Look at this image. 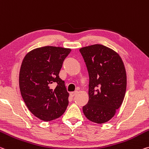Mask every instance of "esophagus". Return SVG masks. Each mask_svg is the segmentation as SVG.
<instances>
[{"mask_svg":"<svg viewBox=\"0 0 149 149\" xmlns=\"http://www.w3.org/2000/svg\"><path fill=\"white\" fill-rule=\"evenodd\" d=\"M77 93V91H72V92H71V93H70V96H71V97H74V95H76V93Z\"/></svg>","mask_w":149,"mask_h":149,"instance_id":"34e87169","label":"esophagus"}]
</instances>
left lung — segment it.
Listing matches in <instances>:
<instances>
[{
  "instance_id": "left-lung-1",
  "label": "left lung",
  "mask_w": 149,
  "mask_h": 149,
  "mask_svg": "<svg viewBox=\"0 0 149 149\" xmlns=\"http://www.w3.org/2000/svg\"><path fill=\"white\" fill-rule=\"evenodd\" d=\"M89 77V101L83 107L87 119L104 123L114 116L125 95L127 75L121 58L101 44L79 49Z\"/></svg>"
}]
</instances>
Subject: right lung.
Returning <instances> with one entry per match:
<instances>
[{
    "instance_id": "obj_1",
    "label": "right lung",
    "mask_w": 149,
    "mask_h": 149,
    "mask_svg": "<svg viewBox=\"0 0 149 149\" xmlns=\"http://www.w3.org/2000/svg\"><path fill=\"white\" fill-rule=\"evenodd\" d=\"M71 49L44 46L32 49L24 58L19 74L21 95L34 116L50 121L63 114L69 93L59 73ZM56 83L54 90L51 85Z\"/></svg>"
}]
</instances>
